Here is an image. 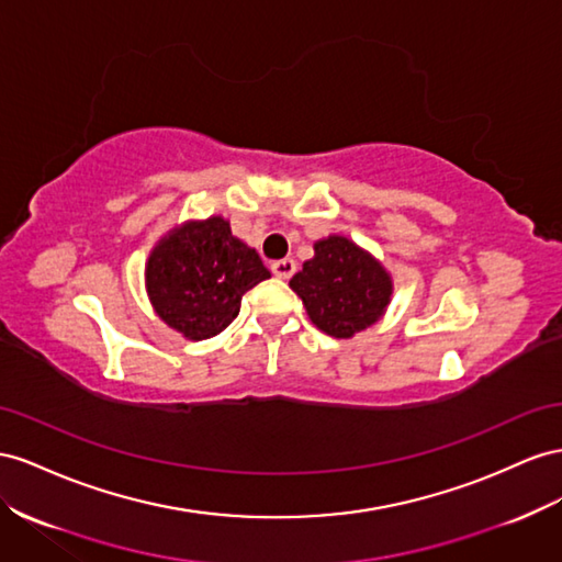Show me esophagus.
Wrapping results in <instances>:
<instances>
[{"label":"esophagus","mask_w":562,"mask_h":562,"mask_svg":"<svg viewBox=\"0 0 562 562\" xmlns=\"http://www.w3.org/2000/svg\"><path fill=\"white\" fill-rule=\"evenodd\" d=\"M271 274L279 279H291L295 274V262L291 260V257H283V260L271 262Z\"/></svg>","instance_id":"34e87169"}]
</instances>
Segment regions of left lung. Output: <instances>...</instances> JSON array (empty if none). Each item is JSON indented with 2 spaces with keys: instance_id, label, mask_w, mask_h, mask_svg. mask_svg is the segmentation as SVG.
I'll list each match as a JSON object with an SVG mask.
<instances>
[{
  "instance_id": "8db88e82",
  "label": "left lung",
  "mask_w": 562,
  "mask_h": 562,
  "mask_svg": "<svg viewBox=\"0 0 562 562\" xmlns=\"http://www.w3.org/2000/svg\"><path fill=\"white\" fill-rule=\"evenodd\" d=\"M312 324L333 338H352L383 316L392 279L371 252L345 236L314 244V257L291 279Z\"/></svg>"
}]
</instances>
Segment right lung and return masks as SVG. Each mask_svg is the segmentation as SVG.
Listing matches in <instances>:
<instances>
[{
    "mask_svg": "<svg viewBox=\"0 0 562 562\" xmlns=\"http://www.w3.org/2000/svg\"><path fill=\"white\" fill-rule=\"evenodd\" d=\"M269 277L260 255L232 234L224 217L175 226L146 262L150 305L189 340L222 333L238 316L244 293Z\"/></svg>",
    "mask_w": 562,
    "mask_h": 562,
    "instance_id": "obj_1",
    "label": "right lung"
}]
</instances>
